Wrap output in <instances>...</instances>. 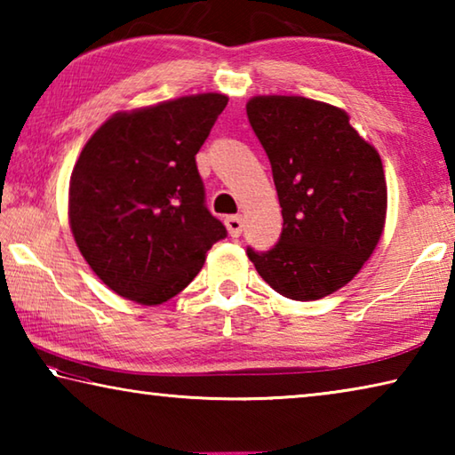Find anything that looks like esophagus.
<instances>
[{
  "label": "esophagus",
  "mask_w": 455,
  "mask_h": 455,
  "mask_svg": "<svg viewBox=\"0 0 455 455\" xmlns=\"http://www.w3.org/2000/svg\"><path fill=\"white\" fill-rule=\"evenodd\" d=\"M225 225H227L228 235L233 238L243 235V217H227Z\"/></svg>",
  "instance_id": "esophagus-1"
}]
</instances>
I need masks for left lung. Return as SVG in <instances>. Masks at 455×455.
Masks as SVG:
<instances>
[{"instance_id":"1","label":"left lung","mask_w":455,"mask_h":455,"mask_svg":"<svg viewBox=\"0 0 455 455\" xmlns=\"http://www.w3.org/2000/svg\"><path fill=\"white\" fill-rule=\"evenodd\" d=\"M246 116L273 168L283 233L273 249L246 246L257 273L295 301L347 284L379 243L387 187L377 150L335 106L257 96Z\"/></svg>"}]
</instances>
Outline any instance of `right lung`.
<instances>
[{
	"label": "right lung",
	"mask_w": 455,
	"mask_h": 455,
	"mask_svg": "<svg viewBox=\"0 0 455 455\" xmlns=\"http://www.w3.org/2000/svg\"><path fill=\"white\" fill-rule=\"evenodd\" d=\"M227 102L200 94L114 114L84 146L70 180L72 233L92 271L130 301L179 295L227 236L196 168Z\"/></svg>",
	"instance_id": "obj_1"
}]
</instances>
